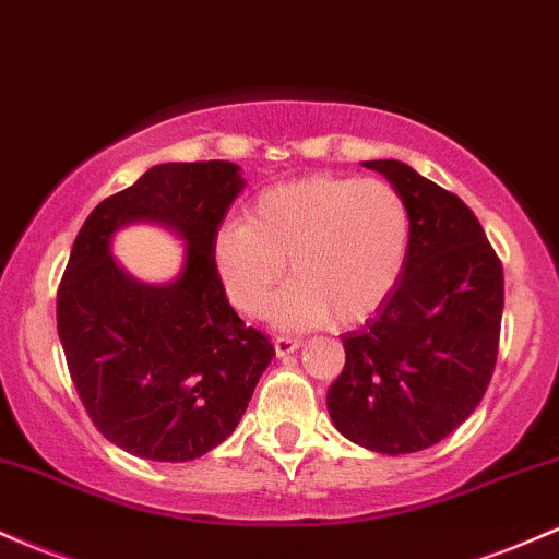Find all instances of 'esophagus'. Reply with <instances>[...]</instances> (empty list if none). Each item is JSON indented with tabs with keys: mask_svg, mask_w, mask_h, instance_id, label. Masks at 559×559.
Returning a JSON list of instances; mask_svg holds the SVG:
<instances>
[{
	"mask_svg": "<svg viewBox=\"0 0 559 559\" xmlns=\"http://www.w3.org/2000/svg\"><path fill=\"white\" fill-rule=\"evenodd\" d=\"M298 348H300L298 337H290V335L274 337V350H277V356H287V354H293V350H298Z\"/></svg>",
	"mask_w": 559,
	"mask_h": 559,
	"instance_id": "1",
	"label": "esophagus"
}]
</instances>
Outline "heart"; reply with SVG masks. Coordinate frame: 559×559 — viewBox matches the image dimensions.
I'll list each match as a JSON object with an SVG mask.
<instances>
[{"instance_id":"heart-1","label":"heart","mask_w":559,"mask_h":559,"mask_svg":"<svg viewBox=\"0 0 559 559\" xmlns=\"http://www.w3.org/2000/svg\"><path fill=\"white\" fill-rule=\"evenodd\" d=\"M409 209L391 181L313 177L266 187L248 222L216 231L213 263L237 311L261 317L274 300V324L287 330L359 324L385 304L409 253Z\"/></svg>"}]
</instances>
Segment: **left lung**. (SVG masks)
Listing matches in <instances>:
<instances>
[{
    "instance_id": "left-lung-1",
    "label": "left lung",
    "mask_w": 559,
    "mask_h": 559,
    "mask_svg": "<svg viewBox=\"0 0 559 559\" xmlns=\"http://www.w3.org/2000/svg\"><path fill=\"white\" fill-rule=\"evenodd\" d=\"M409 209L399 285L361 330L328 391L335 428L369 451L436 447L480 404L499 354L504 272L475 213L401 160H367Z\"/></svg>"
}]
</instances>
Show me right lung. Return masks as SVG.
Listing matches in <instances>:
<instances>
[{
    "mask_svg": "<svg viewBox=\"0 0 559 559\" xmlns=\"http://www.w3.org/2000/svg\"><path fill=\"white\" fill-rule=\"evenodd\" d=\"M229 160L160 163L86 216L58 287V335L94 428L142 460L190 462L231 436L272 341L231 309L213 240L240 195ZM131 221H158L188 242L168 286L129 278L109 237Z\"/></svg>",
    "mask_w": 559,
    "mask_h": 559,
    "instance_id": "add662e5",
    "label": "right lung"
}]
</instances>
